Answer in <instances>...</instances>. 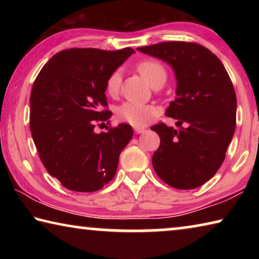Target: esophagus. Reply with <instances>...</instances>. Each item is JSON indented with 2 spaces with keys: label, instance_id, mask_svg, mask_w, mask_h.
Listing matches in <instances>:
<instances>
[{
  "label": "esophagus",
  "instance_id": "1",
  "mask_svg": "<svg viewBox=\"0 0 259 259\" xmlns=\"http://www.w3.org/2000/svg\"><path fill=\"white\" fill-rule=\"evenodd\" d=\"M134 129H135L136 134H143L144 131L146 130L145 128H144V126H134Z\"/></svg>",
  "mask_w": 259,
  "mask_h": 259
}]
</instances>
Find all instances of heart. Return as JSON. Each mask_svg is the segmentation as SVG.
<instances>
[{"label":"heart","mask_w":259,"mask_h":259,"mask_svg":"<svg viewBox=\"0 0 259 259\" xmlns=\"http://www.w3.org/2000/svg\"><path fill=\"white\" fill-rule=\"evenodd\" d=\"M138 72L142 74V76L150 83L151 85H156L157 83L165 81L166 72L160 61L156 59L147 58L139 61L137 65ZM121 85V73L120 71H114L109 74L105 89L107 95L111 97H115L120 91ZM156 114V108L151 105L139 104L134 102H125L120 105L116 109V115L120 120L128 122L135 126L145 125L147 122H150Z\"/></svg>","instance_id":"heart-1"}]
</instances>
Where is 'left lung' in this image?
<instances>
[{
    "label": "left lung",
    "mask_w": 259,
    "mask_h": 259,
    "mask_svg": "<svg viewBox=\"0 0 259 259\" xmlns=\"http://www.w3.org/2000/svg\"><path fill=\"white\" fill-rule=\"evenodd\" d=\"M168 63L177 80L176 98L165 115L176 119V130L157 123L160 146L152 157L162 181L178 190L208 182L225 159L236 122V96L224 65L198 43L170 41L137 48Z\"/></svg>",
    "instance_id": "8db88e82"
}]
</instances>
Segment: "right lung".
Masks as SVG:
<instances>
[{
	"instance_id": "add662e5",
	"label": "right lung",
	"mask_w": 259,
	"mask_h": 259,
	"mask_svg": "<svg viewBox=\"0 0 259 259\" xmlns=\"http://www.w3.org/2000/svg\"><path fill=\"white\" fill-rule=\"evenodd\" d=\"M134 52L131 48L63 50L48 61L34 81L30 133L47 171L68 190L98 191L115 176L133 128L121 123L107 126L106 133L96 134L94 129L96 122L112 115L105 95L108 75Z\"/></svg>"
}]
</instances>
